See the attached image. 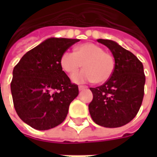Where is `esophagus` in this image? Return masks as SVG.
Instances as JSON below:
<instances>
[{
    "label": "esophagus",
    "mask_w": 157,
    "mask_h": 157,
    "mask_svg": "<svg viewBox=\"0 0 157 157\" xmlns=\"http://www.w3.org/2000/svg\"><path fill=\"white\" fill-rule=\"evenodd\" d=\"M87 88V86H79V90L80 91H82V90H84V89Z\"/></svg>",
    "instance_id": "esophagus-1"
}]
</instances>
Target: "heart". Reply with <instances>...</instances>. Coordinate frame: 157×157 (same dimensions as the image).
Returning a JSON list of instances; mask_svg holds the SVG:
<instances>
[{
  "mask_svg": "<svg viewBox=\"0 0 157 157\" xmlns=\"http://www.w3.org/2000/svg\"><path fill=\"white\" fill-rule=\"evenodd\" d=\"M82 64L85 69L72 75L73 82L103 83L111 78L116 62L112 54L105 52L101 46L92 43L78 45L75 52L65 51L60 57L62 69L71 75L75 74Z\"/></svg>",
  "mask_w": 157,
  "mask_h": 157,
  "instance_id": "heart-1",
  "label": "heart"
}]
</instances>
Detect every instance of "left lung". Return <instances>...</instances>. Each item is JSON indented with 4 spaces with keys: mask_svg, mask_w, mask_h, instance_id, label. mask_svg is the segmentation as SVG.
<instances>
[{
    "mask_svg": "<svg viewBox=\"0 0 157 157\" xmlns=\"http://www.w3.org/2000/svg\"><path fill=\"white\" fill-rule=\"evenodd\" d=\"M111 50L115 70L109 81L91 87L93 99L88 105L92 120L106 128L128 124L138 113L144 98L145 75L143 65L131 52L117 43L98 39Z\"/></svg>",
    "mask_w": 157,
    "mask_h": 157,
    "instance_id": "1",
    "label": "left lung"
}]
</instances>
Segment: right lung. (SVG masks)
<instances>
[{
	"label": "right lung",
	"instance_id": "obj_1",
	"mask_svg": "<svg viewBox=\"0 0 157 157\" xmlns=\"http://www.w3.org/2000/svg\"><path fill=\"white\" fill-rule=\"evenodd\" d=\"M79 41L46 39L27 52L13 69V105L19 118L32 128L46 130L60 124L78 96V86L62 71L60 57Z\"/></svg>",
	"mask_w": 157,
	"mask_h": 157
}]
</instances>
